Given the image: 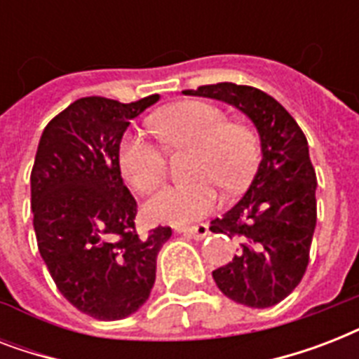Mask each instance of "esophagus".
Segmentation results:
<instances>
[{
  "label": "esophagus",
  "instance_id": "34e87169",
  "mask_svg": "<svg viewBox=\"0 0 359 359\" xmlns=\"http://www.w3.org/2000/svg\"><path fill=\"white\" fill-rule=\"evenodd\" d=\"M175 231L179 233H186V235L194 236L197 240H203L205 236H208V225L199 224V225H190V227H175Z\"/></svg>",
  "mask_w": 359,
  "mask_h": 359
}]
</instances>
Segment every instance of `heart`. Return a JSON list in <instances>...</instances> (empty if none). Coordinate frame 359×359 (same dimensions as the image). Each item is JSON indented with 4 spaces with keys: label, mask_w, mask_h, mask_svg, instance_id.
Instances as JSON below:
<instances>
[{
    "label": "heart",
    "mask_w": 359,
    "mask_h": 359,
    "mask_svg": "<svg viewBox=\"0 0 359 359\" xmlns=\"http://www.w3.org/2000/svg\"><path fill=\"white\" fill-rule=\"evenodd\" d=\"M151 128L168 147H194L186 182L169 184L145 205L149 219L182 225L212 212L218 203L217 180L227 190H238L259 163V135L244 123H231L219 106L201 100L180 102L151 117ZM123 177L140 194H151L168 171V156L160 143L134 130L119 147Z\"/></svg>",
    "instance_id": "obj_1"
}]
</instances>
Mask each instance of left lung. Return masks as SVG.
Here are the masks:
<instances>
[{
    "label": "left lung",
    "mask_w": 359,
    "mask_h": 359,
    "mask_svg": "<svg viewBox=\"0 0 359 359\" xmlns=\"http://www.w3.org/2000/svg\"><path fill=\"white\" fill-rule=\"evenodd\" d=\"M182 93L231 104L259 130L262 160L255 179L235 207L210 222L212 233L236 236L242 251L212 278L236 304L276 306L304 278L317 225V175L306 135L276 98L257 87L222 81Z\"/></svg>",
    "instance_id": "1"
}]
</instances>
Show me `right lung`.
<instances>
[{
    "instance_id": "right-lung-1",
    "label": "right lung",
    "mask_w": 359,
    "mask_h": 359,
    "mask_svg": "<svg viewBox=\"0 0 359 359\" xmlns=\"http://www.w3.org/2000/svg\"><path fill=\"white\" fill-rule=\"evenodd\" d=\"M156 100H76L48 123L31 169L42 261L59 292L98 320L128 317L145 304L158 251L171 236V227L137 233V203L119 168L124 130Z\"/></svg>"
}]
</instances>
